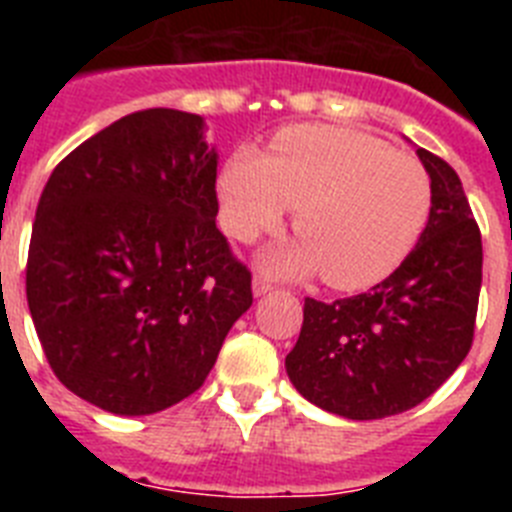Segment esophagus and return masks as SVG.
<instances>
[{
    "label": "esophagus",
    "instance_id": "1",
    "mask_svg": "<svg viewBox=\"0 0 512 512\" xmlns=\"http://www.w3.org/2000/svg\"><path fill=\"white\" fill-rule=\"evenodd\" d=\"M271 282H266L264 277H253V297H264L266 292H271Z\"/></svg>",
    "mask_w": 512,
    "mask_h": 512
}]
</instances>
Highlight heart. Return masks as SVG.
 <instances>
[{
	"instance_id": "obj_1",
	"label": "heart",
	"mask_w": 512,
	"mask_h": 512,
	"mask_svg": "<svg viewBox=\"0 0 512 512\" xmlns=\"http://www.w3.org/2000/svg\"><path fill=\"white\" fill-rule=\"evenodd\" d=\"M217 192L223 228L238 241L279 228L287 207H295L302 241L271 248L261 261L289 279L323 271L325 282L343 292L392 274L431 210V179L418 158L330 125L279 130L269 156L235 148Z\"/></svg>"
}]
</instances>
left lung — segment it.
<instances>
[{
	"label": "left lung",
	"instance_id": "1",
	"mask_svg": "<svg viewBox=\"0 0 512 512\" xmlns=\"http://www.w3.org/2000/svg\"><path fill=\"white\" fill-rule=\"evenodd\" d=\"M431 176V215L390 277L336 302L307 297L289 382L312 405L348 420L415 408L469 354L482 287V235L461 179L418 148Z\"/></svg>",
	"mask_w": 512,
	"mask_h": 512
}]
</instances>
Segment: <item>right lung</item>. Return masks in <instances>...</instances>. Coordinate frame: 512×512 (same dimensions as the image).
<instances>
[{"mask_svg": "<svg viewBox=\"0 0 512 512\" xmlns=\"http://www.w3.org/2000/svg\"><path fill=\"white\" fill-rule=\"evenodd\" d=\"M205 117L133 112L53 169L27 253L45 359L81 400L151 415L202 387L251 307V274L217 230Z\"/></svg>", "mask_w": 512, "mask_h": 512, "instance_id": "1", "label": "right lung"}]
</instances>
